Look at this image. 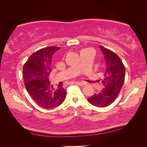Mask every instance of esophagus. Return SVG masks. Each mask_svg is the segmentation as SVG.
Wrapping results in <instances>:
<instances>
[{"label":"esophagus","instance_id":"obj_1","mask_svg":"<svg viewBox=\"0 0 147 147\" xmlns=\"http://www.w3.org/2000/svg\"><path fill=\"white\" fill-rule=\"evenodd\" d=\"M75 84L76 85H78V86H83L85 83L83 82H76Z\"/></svg>","mask_w":147,"mask_h":147}]
</instances>
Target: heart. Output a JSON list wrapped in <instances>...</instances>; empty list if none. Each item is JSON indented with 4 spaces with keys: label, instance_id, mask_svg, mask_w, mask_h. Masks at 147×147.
Masks as SVG:
<instances>
[{
    "label": "heart",
    "instance_id": "b5f03b06",
    "mask_svg": "<svg viewBox=\"0 0 147 147\" xmlns=\"http://www.w3.org/2000/svg\"><path fill=\"white\" fill-rule=\"evenodd\" d=\"M89 50H91V49H83V50H82V51H81V52H84V51H89Z\"/></svg>",
    "mask_w": 147,
    "mask_h": 147
}]
</instances>
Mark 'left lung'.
Instances as JSON below:
<instances>
[{"instance_id":"obj_1","label":"left lung","mask_w":147,"mask_h":147,"mask_svg":"<svg viewBox=\"0 0 147 147\" xmlns=\"http://www.w3.org/2000/svg\"><path fill=\"white\" fill-rule=\"evenodd\" d=\"M100 48L106 62L104 78L102 80L104 88L88 100L92 105L104 108L113 103L120 93L125 78V67L117 54L102 46Z\"/></svg>"}]
</instances>
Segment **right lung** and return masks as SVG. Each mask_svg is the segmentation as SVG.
Returning a JSON list of instances; mask_svg holds the SVG:
<instances>
[{
    "label": "right lung",
    "mask_w": 147,
    "mask_h": 147,
    "mask_svg": "<svg viewBox=\"0 0 147 147\" xmlns=\"http://www.w3.org/2000/svg\"><path fill=\"white\" fill-rule=\"evenodd\" d=\"M60 48L49 47L35 52L23 66L24 86L34 101L45 109L59 106L65 98L67 91L61 84L51 85L49 76L52 71V56Z\"/></svg>",
    "instance_id": "add662e5"
}]
</instances>
